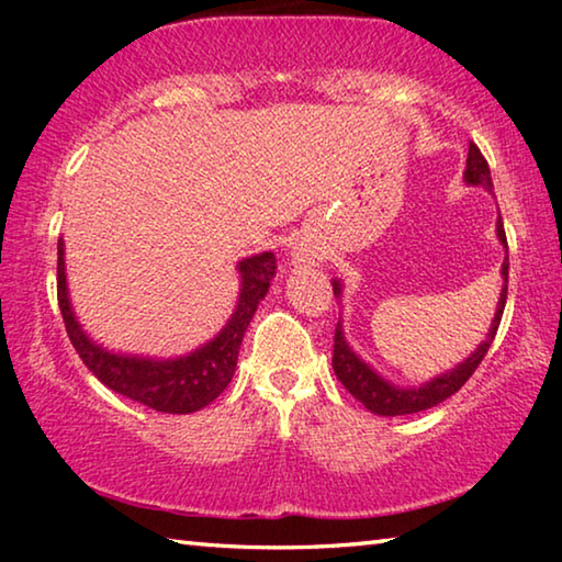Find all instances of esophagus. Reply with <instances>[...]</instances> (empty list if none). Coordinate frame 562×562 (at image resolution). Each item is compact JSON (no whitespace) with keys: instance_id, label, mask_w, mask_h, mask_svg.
Wrapping results in <instances>:
<instances>
[{"instance_id":"34e87169","label":"esophagus","mask_w":562,"mask_h":562,"mask_svg":"<svg viewBox=\"0 0 562 562\" xmlns=\"http://www.w3.org/2000/svg\"><path fill=\"white\" fill-rule=\"evenodd\" d=\"M302 262H304V260H302Z\"/></svg>"}]
</instances>
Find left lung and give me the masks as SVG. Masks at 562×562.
Segmentation results:
<instances>
[{
  "label": "left lung",
  "mask_w": 562,
  "mask_h": 562,
  "mask_svg": "<svg viewBox=\"0 0 562 562\" xmlns=\"http://www.w3.org/2000/svg\"><path fill=\"white\" fill-rule=\"evenodd\" d=\"M463 180H465V186H481V188H486L488 193L493 190L491 168H488L486 158L481 156V150L475 144H469V158H465ZM496 235H498V243L503 245V250H506V255H508L506 231H503L501 215L496 221ZM501 278H503L501 297H498L496 315H493L486 339H483L481 345L475 347L471 357H465L461 364H456L453 369H449V372L434 376L426 384H418V386L392 384L389 379L379 374L372 364H367V361L349 347V341L345 337V329H341V319H339L337 331H335V357H331V369H335L337 379L341 384H345L347 392L355 396L357 402L364 404L369 412L376 414V416H406V414L426 412V408L446 402V398L453 396L465 382H469V376L475 372V369H479L483 357H486L488 347L493 345V337H496L501 317H503V307H506L508 258H503ZM331 288H335V297L341 300V282L331 280Z\"/></svg>",
  "instance_id": "obj_1"
}]
</instances>
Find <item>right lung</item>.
<instances>
[{"instance_id":"1","label":"right lung","mask_w":562,"mask_h":562,"mask_svg":"<svg viewBox=\"0 0 562 562\" xmlns=\"http://www.w3.org/2000/svg\"><path fill=\"white\" fill-rule=\"evenodd\" d=\"M59 265H56V294H59V307L74 349L79 351L93 376L133 402L156 408L164 414H193L203 406L215 402L223 389L231 384L237 367V351H240L245 329L265 300L274 278V255L260 252L252 258H243L237 262L240 272V294L231 319L217 335L193 351L180 357H144V355H123L111 351L93 341L71 307L69 284H66V265H64V240L59 237Z\"/></svg>"}]
</instances>
